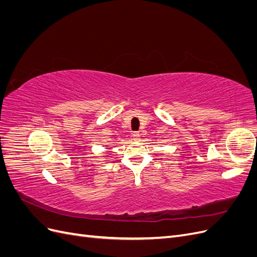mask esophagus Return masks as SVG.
I'll return each instance as SVG.
<instances>
[{
	"instance_id": "34e87169",
	"label": "esophagus",
	"mask_w": 257,
	"mask_h": 257,
	"mask_svg": "<svg viewBox=\"0 0 257 257\" xmlns=\"http://www.w3.org/2000/svg\"><path fill=\"white\" fill-rule=\"evenodd\" d=\"M139 138H141V134L137 133V132L133 133V139H134V141H139Z\"/></svg>"
}]
</instances>
